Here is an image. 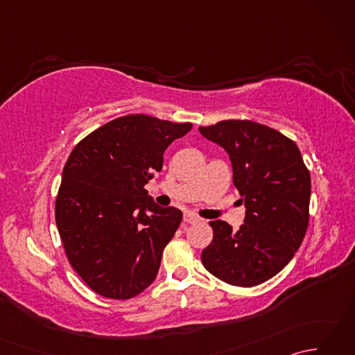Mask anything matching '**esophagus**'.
Returning <instances> with one entry per match:
<instances>
[{"label": "esophagus", "instance_id": "esophagus-1", "mask_svg": "<svg viewBox=\"0 0 355 355\" xmlns=\"http://www.w3.org/2000/svg\"><path fill=\"white\" fill-rule=\"evenodd\" d=\"M198 221H200V218H198L197 215H193V214H191V212L184 214V223H187V224H195V223H198Z\"/></svg>", "mask_w": 355, "mask_h": 355}]
</instances>
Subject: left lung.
I'll return each mask as SVG.
<instances>
[{
    "label": "left lung",
    "mask_w": 355,
    "mask_h": 355,
    "mask_svg": "<svg viewBox=\"0 0 355 355\" xmlns=\"http://www.w3.org/2000/svg\"><path fill=\"white\" fill-rule=\"evenodd\" d=\"M198 130L229 154L233 184L245 206L238 230L210 221L214 239L201 262L230 285H259L277 275L302 244L310 220V171L296 143L270 126L223 120Z\"/></svg>",
    "instance_id": "1"
}]
</instances>
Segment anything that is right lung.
<instances>
[{"mask_svg":"<svg viewBox=\"0 0 355 355\" xmlns=\"http://www.w3.org/2000/svg\"><path fill=\"white\" fill-rule=\"evenodd\" d=\"M192 130L145 114L111 120L80 140L64 166L56 225L67 258L89 288L131 299L154 282L166 244L183 220L145 184L171 143Z\"/></svg>","mask_w":355,"mask_h":355,"instance_id":"right-lung-1","label":"right lung"}]
</instances>
